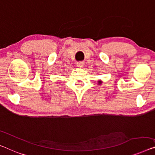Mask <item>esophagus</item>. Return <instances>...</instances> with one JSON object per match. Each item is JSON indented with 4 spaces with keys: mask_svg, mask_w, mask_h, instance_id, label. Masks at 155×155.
Wrapping results in <instances>:
<instances>
[{
    "mask_svg": "<svg viewBox=\"0 0 155 155\" xmlns=\"http://www.w3.org/2000/svg\"><path fill=\"white\" fill-rule=\"evenodd\" d=\"M77 65L78 68H84V63H83V62H78V63H77Z\"/></svg>",
    "mask_w": 155,
    "mask_h": 155,
    "instance_id": "34e87169",
    "label": "esophagus"
}]
</instances>
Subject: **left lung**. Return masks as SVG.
I'll use <instances>...</instances> for the list:
<instances>
[{"mask_svg": "<svg viewBox=\"0 0 155 155\" xmlns=\"http://www.w3.org/2000/svg\"><path fill=\"white\" fill-rule=\"evenodd\" d=\"M101 83H102V81H101V80H99L98 81V85H101Z\"/></svg>", "mask_w": 155, "mask_h": 155, "instance_id": "8db88e82", "label": "left lung"}]
</instances>
